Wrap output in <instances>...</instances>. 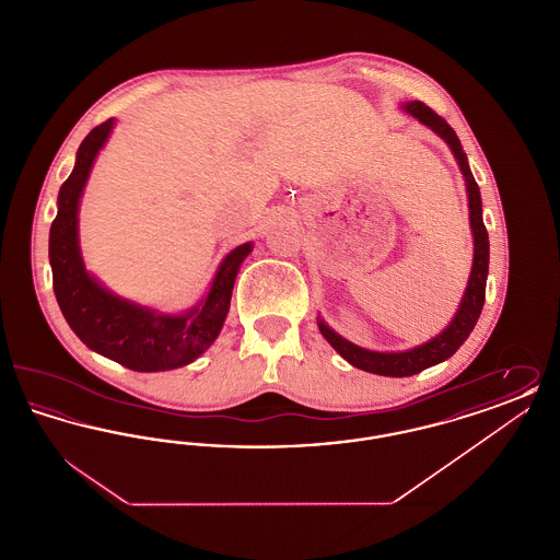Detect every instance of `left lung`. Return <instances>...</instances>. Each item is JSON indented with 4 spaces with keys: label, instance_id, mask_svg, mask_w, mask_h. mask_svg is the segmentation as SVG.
Here are the masks:
<instances>
[{
    "label": "left lung",
    "instance_id": "8db88e82",
    "mask_svg": "<svg viewBox=\"0 0 560 560\" xmlns=\"http://www.w3.org/2000/svg\"><path fill=\"white\" fill-rule=\"evenodd\" d=\"M402 108L409 115H413L418 121L432 128L452 147L453 155L459 163V170L466 178V188H468L470 226H472V235H475V262H472V272L468 279V288H466L462 304L450 323V327L422 347L411 348L405 352H373V350L354 347L352 342L338 336L334 329H329L319 319V331L323 334V338L336 348L350 365H354L357 370H363V372L390 375V377H405V375L424 372L428 368L450 359L453 352L466 342V338L470 336V331L475 329V325L479 320L480 311L485 304V288H487V272H489V235H487V229L482 222L479 185L470 172V165H468L457 133L453 132L452 126L441 115H436L422 101L407 103V105H402Z\"/></svg>",
    "mask_w": 560,
    "mask_h": 560
}]
</instances>
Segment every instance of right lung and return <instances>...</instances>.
Wrapping results in <instances>:
<instances>
[{
    "mask_svg": "<svg viewBox=\"0 0 560 560\" xmlns=\"http://www.w3.org/2000/svg\"><path fill=\"white\" fill-rule=\"evenodd\" d=\"M113 119L83 138L71 176L58 192V213L50 226V265L56 302L81 342L133 372H165L188 365L218 338L235 277L252 243L233 249L218 268L210 293L187 315H158L107 292L83 267L78 241L81 190L94 158L107 142Z\"/></svg>",
    "mask_w": 560,
    "mask_h": 560,
    "instance_id": "obj_1",
    "label": "right lung"
}]
</instances>
